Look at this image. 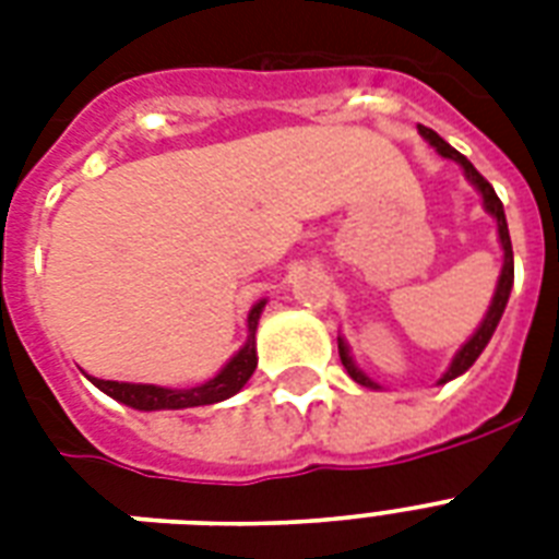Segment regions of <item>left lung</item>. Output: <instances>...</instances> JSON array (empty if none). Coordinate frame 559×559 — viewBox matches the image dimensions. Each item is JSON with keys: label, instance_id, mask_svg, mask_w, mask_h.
Returning <instances> with one entry per match:
<instances>
[{"label": "left lung", "instance_id": "8db88e82", "mask_svg": "<svg viewBox=\"0 0 559 559\" xmlns=\"http://www.w3.org/2000/svg\"><path fill=\"white\" fill-rule=\"evenodd\" d=\"M420 133H424L426 142L432 144L435 151L441 153V156L459 162L461 168H464V174H467L469 182H473V186H476L478 191H481V197H485V209L490 211V214H493V217H496V223H499V240H502V249H504V266H502V275H499V287H496L493 305H490V310H487L481 328H478V331L473 333V340H469L467 345H464V348L459 350V354H455L450 371H447L441 377V382H447V380H452V377H459V373L467 371V368L473 366V362H476V359H478V354L485 350V345H487V342H490V336H493L496 324H499V319H502L504 305H508V296H511V287H513V249H511V235H508V219H504L502 200L496 197L493 186H490V182H487V179L481 177V174H478L476 168H473V162H469L467 156H461V153L455 151V147H450V144L443 142L441 135L435 133V130H429V127H420ZM340 357H342V366L348 368V373H350V377H354V380L359 382V385H368V389H380L377 382L368 380L366 373L359 371V368L354 366V362H350L348 348H345V342H342V340H340Z\"/></svg>", "mask_w": 559, "mask_h": 559}]
</instances>
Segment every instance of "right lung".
Listing matches in <instances>:
<instances>
[{
  "label": "right lung",
  "instance_id": "obj_1",
  "mask_svg": "<svg viewBox=\"0 0 559 559\" xmlns=\"http://www.w3.org/2000/svg\"><path fill=\"white\" fill-rule=\"evenodd\" d=\"M261 305L252 307L249 313V342L237 350V357L228 362L223 371L209 380L205 385L197 389H162V385H135V382H116V380H98L90 377L104 394H109L124 406L142 408V412H156V408H191V406H211L219 400L231 397L243 389L246 380L252 377L258 368V354H254V328H258V316H261Z\"/></svg>",
  "mask_w": 559,
  "mask_h": 559
}]
</instances>
